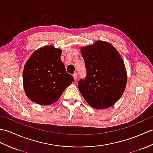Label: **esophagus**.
<instances>
[{
	"label": "esophagus",
	"mask_w": 153,
	"mask_h": 153,
	"mask_svg": "<svg viewBox=\"0 0 153 153\" xmlns=\"http://www.w3.org/2000/svg\"><path fill=\"white\" fill-rule=\"evenodd\" d=\"M73 76H74V80L76 81L77 78V73H74L73 74Z\"/></svg>",
	"instance_id": "34e87169"
}]
</instances>
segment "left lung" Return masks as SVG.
<instances>
[{
    "instance_id": "obj_1",
    "label": "left lung",
    "mask_w": 153,
    "mask_h": 153,
    "mask_svg": "<svg viewBox=\"0 0 153 153\" xmlns=\"http://www.w3.org/2000/svg\"><path fill=\"white\" fill-rule=\"evenodd\" d=\"M87 69L78 88L88 104L97 109L111 107L122 97L127 83V73L121 56L114 46L97 41L81 48Z\"/></svg>"
}]
</instances>
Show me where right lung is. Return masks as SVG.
<instances>
[{"label": "right lung", "instance_id": "obj_1", "mask_svg": "<svg viewBox=\"0 0 153 153\" xmlns=\"http://www.w3.org/2000/svg\"><path fill=\"white\" fill-rule=\"evenodd\" d=\"M62 49L45 45L35 51L24 66L23 88L30 100L42 105H51L74 81L60 59Z\"/></svg>", "mask_w": 153, "mask_h": 153}]
</instances>
